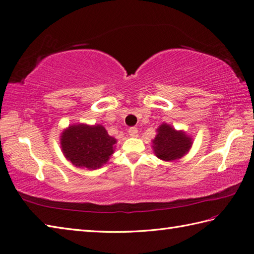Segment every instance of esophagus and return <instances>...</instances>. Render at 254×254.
Wrapping results in <instances>:
<instances>
[{"instance_id":"esophagus-1","label":"esophagus","mask_w":254,"mask_h":254,"mask_svg":"<svg viewBox=\"0 0 254 254\" xmlns=\"http://www.w3.org/2000/svg\"><path fill=\"white\" fill-rule=\"evenodd\" d=\"M137 128L136 127H130L128 128V134H130V135L132 136V137H136L137 136Z\"/></svg>"}]
</instances>
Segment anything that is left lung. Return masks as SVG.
Here are the masks:
<instances>
[{
  "label": "left lung",
  "mask_w": 254,
  "mask_h": 254,
  "mask_svg": "<svg viewBox=\"0 0 254 254\" xmlns=\"http://www.w3.org/2000/svg\"><path fill=\"white\" fill-rule=\"evenodd\" d=\"M192 143V137L185 131L176 130L171 124L164 122L156 128V136L152 140V148L157 158L164 162H172L185 156Z\"/></svg>",
  "instance_id": "left-lung-1"
}]
</instances>
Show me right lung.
<instances>
[{
    "label": "right lung",
    "mask_w": 254,
    "mask_h": 254,
    "mask_svg": "<svg viewBox=\"0 0 254 254\" xmlns=\"http://www.w3.org/2000/svg\"><path fill=\"white\" fill-rule=\"evenodd\" d=\"M117 138L110 136L101 124H71L61 134L64 156L73 166L97 170L107 164L114 153Z\"/></svg>",
    "instance_id": "obj_1"
}]
</instances>
